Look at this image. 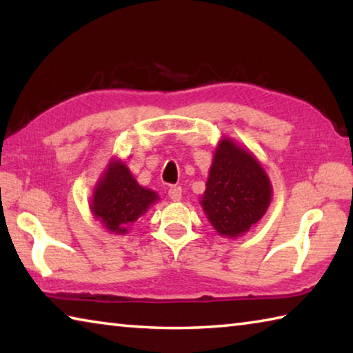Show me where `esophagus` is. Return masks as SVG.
Segmentation results:
<instances>
[{
  "label": "esophagus",
  "mask_w": 353,
  "mask_h": 353,
  "mask_svg": "<svg viewBox=\"0 0 353 353\" xmlns=\"http://www.w3.org/2000/svg\"><path fill=\"white\" fill-rule=\"evenodd\" d=\"M168 196L172 201H181L182 198V188L181 187H171L168 190Z\"/></svg>",
  "instance_id": "34e87169"
}]
</instances>
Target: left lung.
<instances>
[{
	"label": "left lung",
	"mask_w": 353,
	"mask_h": 353,
	"mask_svg": "<svg viewBox=\"0 0 353 353\" xmlns=\"http://www.w3.org/2000/svg\"><path fill=\"white\" fill-rule=\"evenodd\" d=\"M271 199L272 185L259 159L230 137H223L199 201L208 223L221 236H241L265 216Z\"/></svg>",
	"instance_id": "1"
}]
</instances>
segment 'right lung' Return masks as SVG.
<instances>
[{
  "mask_svg": "<svg viewBox=\"0 0 353 353\" xmlns=\"http://www.w3.org/2000/svg\"><path fill=\"white\" fill-rule=\"evenodd\" d=\"M159 201L154 190L137 182L126 162L112 157L94 185L90 210L104 229L115 235H126L141 214Z\"/></svg>",
  "mask_w": 353,
  "mask_h": 353,
  "instance_id": "obj_1",
  "label": "right lung"
}]
</instances>
